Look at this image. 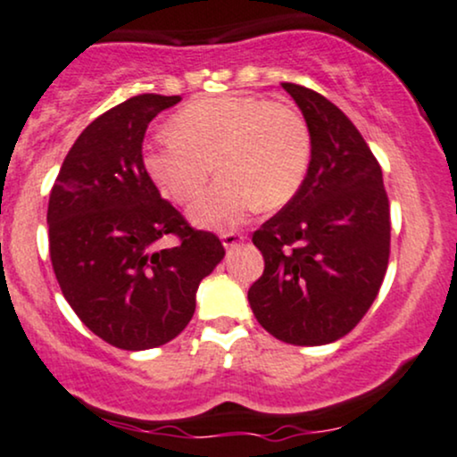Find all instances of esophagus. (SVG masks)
<instances>
[{
    "label": "esophagus",
    "instance_id": "esophagus-1",
    "mask_svg": "<svg viewBox=\"0 0 457 457\" xmlns=\"http://www.w3.org/2000/svg\"><path fill=\"white\" fill-rule=\"evenodd\" d=\"M243 243H245V236L238 234V232H228V234L221 236V245L225 246V251H232Z\"/></svg>",
    "mask_w": 457,
    "mask_h": 457
}]
</instances>
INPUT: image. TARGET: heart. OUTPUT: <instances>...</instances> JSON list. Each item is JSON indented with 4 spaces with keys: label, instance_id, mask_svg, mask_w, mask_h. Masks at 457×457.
<instances>
[{
    "label": "heart",
    "instance_id": "1",
    "mask_svg": "<svg viewBox=\"0 0 457 457\" xmlns=\"http://www.w3.org/2000/svg\"><path fill=\"white\" fill-rule=\"evenodd\" d=\"M221 179L191 206V221L229 229L257 206L294 200L311 163V131L289 104L255 96L191 102L170 120V136L145 148V168L170 200L187 204L212 174Z\"/></svg>",
    "mask_w": 457,
    "mask_h": 457
}]
</instances>
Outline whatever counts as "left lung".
Returning a JSON list of instances; mask_svg holds the SVG:
<instances>
[{
  "instance_id": "left-lung-1",
  "label": "left lung",
  "mask_w": 457,
  "mask_h": 457,
  "mask_svg": "<svg viewBox=\"0 0 457 457\" xmlns=\"http://www.w3.org/2000/svg\"><path fill=\"white\" fill-rule=\"evenodd\" d=\"M311 131V163L294 200L253 234L263 274L253 315L274 338L317 347L366 315L389 260V202L381 166L338 106L283 82Z\"/></svg>"
}]
</instances>
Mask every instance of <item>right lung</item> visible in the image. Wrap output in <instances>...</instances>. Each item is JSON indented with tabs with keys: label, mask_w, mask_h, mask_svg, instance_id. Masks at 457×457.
Here are the masks:
<instances>
[{
	"label": "right lung",
	"mask_w": 457,
	"mask_h": 457,
	"mask_svg": "<svg viewBox=\"0 0 457 457\" xmlns=\"http://www.w3.org/2000/svg\"><path fill=\"white\" fill-rule=\"evenodd\" d=\"M180 96L129 97L79 136L48 200V245L63 298L96 337L145 351L179 337L225 251L162 200L142 159L146 128ZM179 243L163 250L161 240Z\"/></svg>",
	"instance_id": "1"
}]
</instances>
